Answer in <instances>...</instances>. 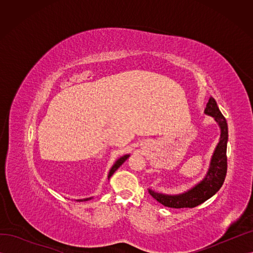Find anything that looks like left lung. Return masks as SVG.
Segmentation results:
<instances>
[{
    "label": "left lung",
    "mask_w": 253,
    "mask_h": 253,
    "mask_svg": "<svg viewBox=\"0 0 253 253\" xmlns=\"http://www.w3.org/2000/svg\"><path fill=\"white\" fill-rule=\"evenodd\" d=\"M205 114L210 115L220 127V138L214 151L209 170L204 179L193 188L177 195H167L157 193L149 189V193L157 202L169 208H194L203 204L215 194L223 186L227 174V141H228V126L226 118L220 113L215 99L209 98L205 109Z\"/></svg>",
    "instance_id": "1"
}]
</instances>
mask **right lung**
Wrapping results in <instances>:
<instances>
[{
    "mask_svg": "<svg viewBox=\"0 0 253 253\" xmlns=\"http://www.w3.org/2000/svg\"><path fill=\"white\" fill-rule=\"evenodd\" d=\"M129 157V155L127 154V155H125V156H122V157H120L119 159H117L116 160V163H115L114 165H113V167H112V169L110 170V173H109V176H108V178H110L111 176L115 173V171H116L118 168L124 164L126 160ZM88 200H91V197H88V198H83V200H78V202H84V201H88Z\"/></svg>",
    "mask_w": 253,
    "mask_h": 253,
    "instance_id": "1",
    "label": "right lung"
}]
</instances>
